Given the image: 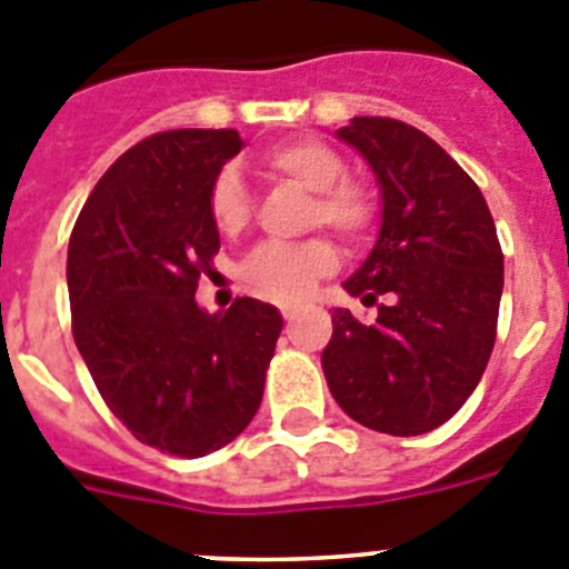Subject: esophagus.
I'll return each mask as SVG.
<instances>
[{
  "instance_id": "obj_1",
  "label": "esophagus",
  "mask_w": 569,
  "mask_h": 569,
  "mask_svg": "<svg viewBox=\"0 0 569 569\" xmlns=\"http://www.w3.org/2000/svg\"><path fill=\"white\" fill-rule=\"evenodd\" d=\"M281 316H284V321H293L296 316H299V310H296V308H284V310H281Z\"/></svg>"
}]
</instances>
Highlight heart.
Here are the masks:
<instances>
[{
  "label": "heart",
  "instance_id": "1",
  "mask_svg": "<svg viewBox=\"0 0 569 569\" xmlns=\"http://www.w3.org/2000/svg\"><path fill=\"white\" fill-rule=\"evenodd\" d=\"M259 162L270 173L313 193L308 228H328L347 244H361L379 224V193L365 176L345 173V156L316 136H293L261 150ZM208 216L213 228L236 236L253 216V196L236 168H222L210 179ZM339 264L333 241L313 236L305 241H264L241 261V281L250 293L276 305H299L316 281Z\"/></svg>",
  "mask_w": 569,
  "mask_h": 569
}]
</instances>
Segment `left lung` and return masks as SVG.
<instances>
[{
    "label": "left lung",
    "instance_id": "obj_1",
    "mask_svg": "<svg viewBox=\"0 0 569 569\" xmlns=\"http://www.w3.org/2000/svg\"><path fill=\"white\" fill-rule=\"evenodd\" d=\"M365 153L385 199L373 253L345 281L379 305L365 325L333 310L321 353L333 399L359 425L421 436L453 419L490 361L505 253L479 184L413 124L356 116L339 130Z\"/></svg>",
    "mask_w": 569,
    "mask_h": 569
}]
</instances>
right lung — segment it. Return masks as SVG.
Masks as SVG:
<instances>
[{"label":"right lung","instance_id":"1","mask_svg":"<svg viewBox=\"0 0 569 569\" xmlns=\"http://www.w3.org/2000/svg\"><path fill=\"white\" fill-rule=\"evenodd\" d=\"M236 130H164L124 150L88 196L68 244L70 330L110 413L142 445L199 459L250 425L281 333L279 310L241 296L196 305L219 230L208 188Z\"/></svg>","mask_w":569,"mask_h":569}]
</instances>
